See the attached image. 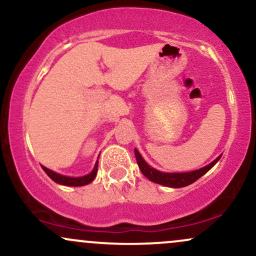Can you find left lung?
<instances>
[{"instance_id":"1","label":"left lung","mask_w":256,"mask_h":256,"mask_svg":"<svg viewBox=\"0 0 256 256\" xmlns=\"http://www.w3.org/2000/svg\"><path fill=\"white\" fill-rule=\"evenodd\" d=\"M134 155H136V160L140 167V172L146 176L149 180L154 182V183L165 185V186H171V188H183L186 185L192 184L194 182L198 180V178H201L204 173L210 171L212 167L218 162L220 156H218L213 162H210V165L202 167V168L196 170L192 172H185V173H164L160 171H156L152 167H150L148 164L143 160V158L140 156L138 150L134 149Z\"/></svg>"}]
</instances>
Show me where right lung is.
I'll use <instances>...</instances> for the list:
<instances>
[{
    "label": "right lung",
    "instance_id": "right-lung-1",
    "mask_svg": "<svg viewBox=\"0 0 256 256\" xmlns=\"http://www.w3.org/2000/svg\"><path fill=\"white\" fill-rule=\"evenodd\" d=\"M98 161L96 162L95 167H94L92 172L89 173L88 176H84V177H79V178H71V177H66V176H61L56 172L50 171V170H48L44 166H42V168L43 171L52 179V180L56 182L58 184L68 185V186H83V185L91 183V182L94 180V178L96 177V174H98Z\"/></svg>",
    "mask_w": 256,
    "mask_h": 256
}]
</instances>
